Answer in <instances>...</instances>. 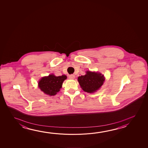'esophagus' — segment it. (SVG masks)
Returning <instances> with one entry per match:
<instances>
[{
  "mask_svg": "<svg viewBox=\"0 0 148 148\" xmlns=\"http://www.w3.org/2000/svg\"><path fill=\"white\" fill-rule=\"evenodd\" d=\"M69 77L70 79H74L75 78V75H73V74H71V75H69Z\"/></svg>",
  "mask_w": 148,
  "mask_h": 148,
  "instance_id": "1",
  "label": "esophagus"
}]
</instances>
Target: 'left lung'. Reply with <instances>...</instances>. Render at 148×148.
<instances>
[{
    "instance_id": "left-lung-1",
    "label": "left lung",
    "mask_w": 148,
    "mask_h": 148,
    "mask_svg": "<svg viewBox=\"0 0 148 148\" xmlns=\"http://www.w3.org/2000/svg\"><path fill=\"white\" fill-rule=\"evenodd\" d=\"M101 73L88 71L85 75L78 77V81L82 89L88 93H93L99 89L105 81Z\"/></svg>"
}]
</instances>
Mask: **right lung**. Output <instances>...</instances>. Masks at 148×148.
<instances>
[{"mask_svg":"<svg viewBox=\"0 0 148 148\" xmlns=\"http://www.w3.org/2000/svg\"><path fill=\"white\" fill-rule=\"evenodd\" d=\"M66 78V75L56 76L51 74L42 78L38 82V86L45 94L50 96L55 95L60 91L64 80Z\"/></svg>","mask_w":148,"mask_h":148,"instance_id":"right-lung-1","label":"right lung"}]
</instances>
